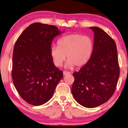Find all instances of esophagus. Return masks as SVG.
I'll use <instances>...</instances> for the list:
<instances>
[{
    "mask_svg": "<svg viewBox=\"0 0 128 128\" xmlns=\"http://www.w3.org/2000/svg\"><path fill=\"white\" fill-rule=\"evenodd\" d=\"M69 74H70V72L66 71V70H64V71H63V75H69Z\"/></svg>",
    "mask_w": 128,
    "mask_h": 128,
    "instance_id": "esophagus-1",
    "label": "esophagus"
}]
</instances>
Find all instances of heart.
Returning a JSON list of instances; mask_svg holds the SVG:
<instances>
[{
	"mask_svg": "<svg viewBox=\"0 0 128 128\" xmlns=\"http://www.w3.org/2000/svg\"><path fill=\"white\" fill-rule=\"evenodd\" d=\"M93 42L88 36L72 34L58 40V45H53L50 49V56L54 65L61 66L66 58L65 67L72 68L85 66L90 59L93 51Z\"/></svg>",
	"mask_w": 128,
	"mask_h": 128,
	"instance_id": "obj_1",
	"label": "heart"
}]
</instances>
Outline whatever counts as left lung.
Listing matches in <instances>:
<instances>
[{
	"label": "left lung",
	"mask_w": 128,
	"mask_h": 128,
	"mask_svg": "<svg viewBox=\"0 0 128 128\" xmlns=\"http://www.w3.org/2000/svg\"><path fill=\"white\" fill-rule=\"evenodd\" d=\"M94 46L88 62L73 76L72 94L85 108H92L106 102L113 95L120 76L116 44L104 30L90 27Z\"/></svg>",
	"instance_id": "left-lung-1"
}]
</instances>
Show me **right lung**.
I'll list each match as a JSON object with an SVG mask.
<instances>
[{
  "mask_svg": "<svg viewBox=\"0 0 128 128\" xmlns=\"http://www.w3.org/2000/svg\"><path fill=\"white\" fill-rule=\"evenodd\" d=\"M61 32L56 26L34 23L26 28L15 44L12 79L24 100L34 106L45 104L52 98L63 74L50 56L52 42Z\"/></svg>",
  "mask_w": 128,
  "mask_h": 128,
  "instance_id": "1",
  "label": "right lung"
}]
</instances>
